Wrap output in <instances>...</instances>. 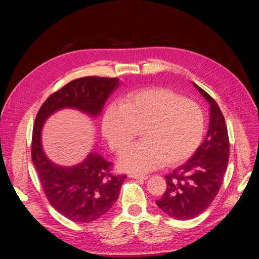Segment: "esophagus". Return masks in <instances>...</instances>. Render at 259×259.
Masks as SVG:
<instances>
[{
  "mask_svg": "<svg viewBox=\"0 0 259 259\" xmlns=\"http://www.w3.org/2000/svg\"><path fill=\"white\" fill-rule=\"evenodd\" d=\"M129 178L134 179V180L145 181V180H147L149 178V176L148 175H142V174H129Z\"/></svg>",
  "mask_w": 259,
  "mask_h": 259,
  "instance_id": "obj_1",
  "label": "esophagus"
}]
</instances>
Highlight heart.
<instances>
[{"label":"heart","instance_id":"b5f03b06","mask_svg":"<svg viewBox=\"0 0 259 259\" xmlns=\"http://www.w3.org/2000/svg\"><path fill=\"white\" fill-rule=\"evenodd\" d=\"M144 128V141L128 148L119 159L122 170L146 173L184 162L199 147L206 116L194 101L169 89L152 88L129 94L122 104L107 108L103 132L115 153H120Z\"/></svg>","mask_w":259,"mask_h":259}]
</instances>
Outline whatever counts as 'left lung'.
Here are the masks:
<instances>
[{
	"label": "left lung",
	"mask_w": 259,
	"mask_h": 259,
	"mask_svg": "<svg viewBox=\"0 0 259 259\" xmlns=\"http://www.w3.org/2000/svg\"><path fill=\"white\" fill-rule=\"evenodd\" d=\"M210 104L207 137L185 164L166 175L167 188L157 207L175 220H191L211 205L219 193L229 161V137L225 117L217 103L194 84Z\"/></svg>",
	"instance_id": "8db88e82"
}]
</instances>
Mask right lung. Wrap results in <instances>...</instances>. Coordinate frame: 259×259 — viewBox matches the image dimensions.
<instances>
[{"label": "right lung", "mask_w": 259, "mask_h": 259, "mask_svg": "<svg viewBox=\"0 0 259 259\" xmlns=\"http://www.w3.org/2000/svg\"><path fill=\"white\" fill-rule=\"evenodd\" d=\"M118 85L117 77L73 79L50 95L34 120L31 157L39 183L50 205L75 223H90L108 212L117 200L127 176L111 174L112 162L94 151L72 167L54 164L43 150L42 129L51 114L64 108L76 109L92 117L99 116L109 95Z\"/></svg>", "instance_id": "right-lung-1"}]
</instances>
